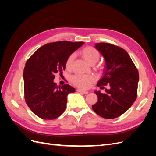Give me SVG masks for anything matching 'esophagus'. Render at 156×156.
Returning <instances> with one entry per match:
<instances>
[{
	"mask_svg": "<svg viewBox=\"0 0 156 156\" xmlns=\"http://www.w3.org/2000/svg\"><path fill=\"white\" fill-rule=\"evenodd\" d=\"M77 91L78 92H80V93H82V94H87L88 93V92L87 90H82V89H77Z\"/></svg>",
	"mask_w": 156,
	"mask_h": 156,
	"instance_id": "1",
	"label": "esophagus"
}]
</instances>
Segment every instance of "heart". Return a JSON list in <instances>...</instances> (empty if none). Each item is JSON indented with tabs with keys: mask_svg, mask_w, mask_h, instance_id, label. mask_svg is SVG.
<instances>
[{
	"mask_svg": "<svg viewBox=\"0 0 156 156\" xmlns=\"http://www.w3.org/2000/svg\"><path fill=\"white\" fill-rule=\"evenodd\" d=\"M82 57L90 64H94L100 58L99 51L92 46H87L80 51ZM75 56L70 55L66 61V68L69 70L72 68ZM72 83L75 86L81 88H88L96 81V78L91 75H75L71 79Z\"/></svg>",
	"mask_w": 156,
	"mask_h": 156,
	"instance_id": "heart-1",
	"label": "heart"
}]
</instances>
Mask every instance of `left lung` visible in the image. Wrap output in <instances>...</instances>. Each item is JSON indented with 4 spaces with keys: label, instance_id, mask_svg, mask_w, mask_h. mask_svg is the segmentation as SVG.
I'll use <instances>...</instances> for the list:
<instances>
[{
    "label": "left lung",
    "instance_id": "left-lung-1",
    "mask_svg": "<svg viewBox=\"0 0 156 156\" xmlns=\"http://www.w3.org/2000/svg\"><path fill=\"white\" fill-rule=\"evenodd\" d=\"M96 48L105 60L104 73L97 86L105 89V93L95 91L98 101L92 106L97 115L113 119L126 112L137 96L139 75L135 64L123 48L108 43L96 44Z\"/></svg>",
    "mask_w": 156,
    "mask_h": 156
}]
</instances>
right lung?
<instances>
[{"instance_id":"obj_1","label":"right lung","mask_w":156,"mask_h":156,"mask_svg":"<svg viewBox=\"0 0 156 156\" xmlns=\"http://www.w3.org/2000/svg\"><path fill=\"white\" fill-rule=\"evenodd\" d=\"M84 42L60 41L47 44L27 60L23 72L26 103L34 114L44 120H53L66 107L67 96L75 92L66 84L56 86V73L62 75L66 61Z\"/></svg>"}]
</instances>
